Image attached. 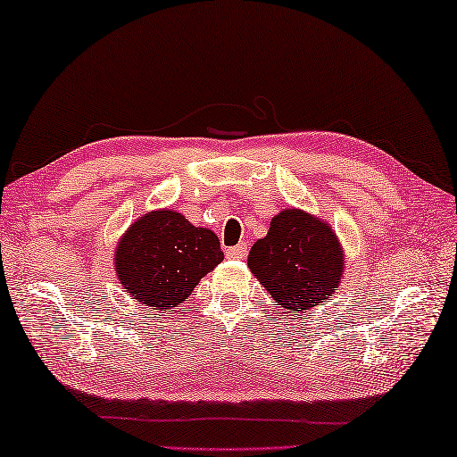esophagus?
I'll list each match as a JSON object with an SVG mask.
<instances>
[{
	"instance_id": "esophagus-1",
	"label": "esophagus",
	"mask_w": 457,
	"mask_h": 457,
	"mask_svg": "<svg viewBox=\"0 0 457 457\" xmlns=\"http://www.w3.org/2000/svg\"><path fill=\"white\" fill-rule=\"evenodd\" d=\"M246 245H237V246H230V249H227V257L228 259H245L246 257Z\"/></svg>"
}]
</instances>
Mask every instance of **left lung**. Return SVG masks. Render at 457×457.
<instances>
[{"instance_id":"8db88e82","label":"left lung","mask_w":457,"mask_h":457,"mask_svg":"<svg viewBox=\"0 0 457 457\" xmlns=\"http://www.w3.org/2000/svg\"><path fill=\"white\" fill-rule=\"evenodd\" d=\"M249 267L275 303L305 313L337 291L343 251L331 227L291 208L278 212L267 237L253 245Z\"/></svg>"}]
</instances>
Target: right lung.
<instances>
[{
	"mask_svg": "<svg viewBox=\"0 0 457 457\" xmlns=\"http://www.w3.org/2000/svg\"><path fill=\"white\" fill-rule=\"evenodd\" d=\"M224 259L212 230L198 228L174 211L140 216L116 249V273L142 305H180L200 278Z\"/></svg>",
	"mask_w": 457,
	"mask_h": 457,
	"instance_id": "right-lung-1",
	"label": "right lung"
}]
</instances>
